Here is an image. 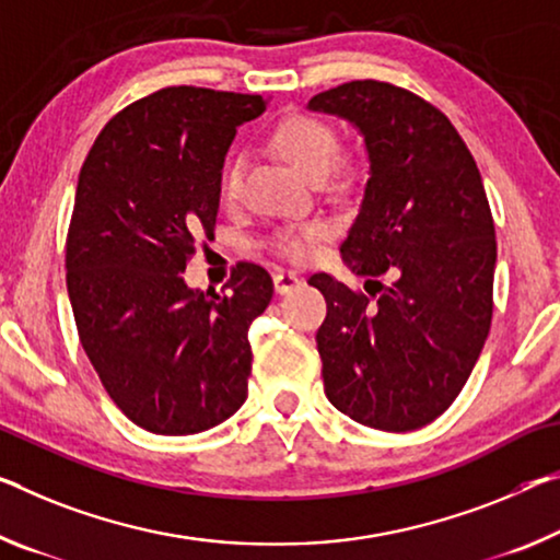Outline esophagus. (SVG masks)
<instances>
[{"label": "esophagus", "mask_w": 560, "mask_h": 560, "mask_svg": "<svg viewBox=\"0 0 560 560\" xmlns=\"http://www.w3.org/2000/svg\"><path fill=\"white\" fill-rule=\"evenodd\" d=\"M301 287V277L294 271H277L273 273V289H277V294H289V291H294Z\"/></svg>", "instance_id": "1"}]
</instances>
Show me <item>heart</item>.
Segmentation results:
<instances>
[{
	"label": "heart",
	"mask_w": 560,
	"mask_h": 560,
	"mask_svg": "<svg viewBox=\"0 0 560 560\" xmlns=\"http://www.w3.org/2000/svg\"><path fill=\"white\" fill-rule=\"evenodd\" d=\"M269 144L283 162L294 166L308 179H322L334 189H349L357 182V166L351 159L336 156L339 137L334 127L312 114H287L269 131ZM238 189V166H229L224 176V194L234 197ZM326 224L314 221L301 229V232H281L277 236V248L289 259H304L312 242L326 236Z\"/></svg>",
	"instance_id": "obj_1"
}]
</instances>
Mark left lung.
<instances>
[{
    "label": "left lung",
    "instance_id": "obj_1",
    "mask_svg": "<svg viewBox=\"0 0 560 560\" xmlns=\"http://www.w3.org/2000/svg\"><path fill=\"white\" fill-rule=\"evenodd\" d=\"M312 112L359 129L369 182L341 259L393 283L357 294L331 273L316 334L324 392L341 413L381 431H413L446 411L471 376L493 314L495 229L471 152L443 114L401 86L349 82Z\"/></svg>",
    "mask_w": 560,
    "mask_h": 560
}]
</instances>
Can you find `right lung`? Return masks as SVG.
<instances>
[{
    "label": "right lung",
    "mask_w": 560,
    "mask_h": 560,
    "mask_svg": "<svg viewBox=\"0 0 560 560\" xmlns=\"http://www.w3.org/2000/svg\"><path fill=\"white\" fill-rule=\"evenodd\" d=\"M264 96L166 86L114 117L79 172L67 291L79 339L127 419L162 436L214 429L246 401L248 326L273 294L238 264L226 294L189 289L186 261L214 234L221 168Z\"/></svg>",
    "instance_id": "obj_1"
}]
</instances>
